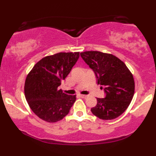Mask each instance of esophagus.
Returning <instances> with one entry per match:
<instances>
[{
	"label": "esophagus",
	"mask_w": 156,
	"mask_h": 156,
	"mask_svg": "<svg viewBox=\"0 0 156 156\" xmlns=\"http://www.w3.org/2000/svg\"><path fill=\"white\" fill-rule=\"evenodd\" d=\"M79 97L82 98H87V95H84V94H79Z\"/></svg>",
	"instance_id": "1"
}]
</instances>
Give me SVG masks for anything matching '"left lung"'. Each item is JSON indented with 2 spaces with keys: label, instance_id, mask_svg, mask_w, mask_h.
<instances>
[{
  "label": "left lung",
  "instance_id": "left-lung-1",
  "mask_svg": "<svg viewBox=\"0 0 156 156\" xmlns=\"http://www.w3.org/2000/svg\"><path fill=\"white\" fill-rule=\"evenodd\" d=\"M80 56L94 73L98 84L104 87L105 93L104 98H97V105L91 112L103 120L120 116L133 99L135 89L133 75L124 62L112 54L86 51L80 53Z\"/></svg>",
  "mask_w": 156,
  "mask_h": 156
}]
</instances>
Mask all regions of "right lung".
<instances>
[{
  "label": "right lung",
  "mask_w": 156,
  "mask_h": 156,
  "mask_svg": "<svg viewBox=\"0 0 156 156\" xmlns=\"http://www.w3.org/2000/svg\"><path fill=\"white\" fill-rule=\"evenodd\" d=\"M79 52L58 53L42 58L34 66L25 82V96L37 116L55 122L67 115L76 95L63 92L58 87L79 58Z\"/></svg>",
  "instance_id": "add662e5"
}]
</instances>
